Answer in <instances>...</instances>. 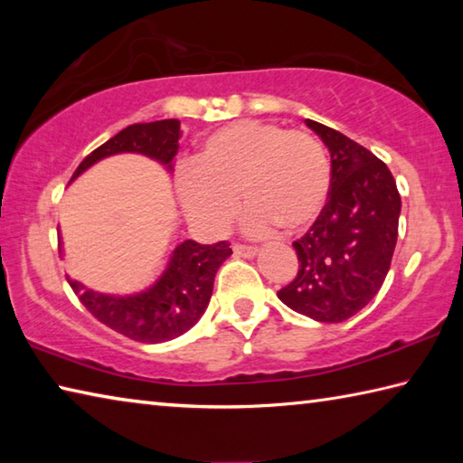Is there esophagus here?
I'll return each instance as SVG.
<instances>
[{
  "label": "esophagus",
  "mask_w": 463,
  "mask_h": 463,
  "mask_svg": "<svg viewBox=\"0 0 463 463\" xmlns=\"http://www.w3.org/2000/svg\"><path fill=\"white\" fill-rule=\"evenodd\" d=\"M232 250H234V255H239V257H253L257 253V247L245 245V242H234Z\"/></svg>",
  "instance_id": "obj_1"
}]
</instances>
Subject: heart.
Here are the masks:
<instances>
[{
  "mask_svg": "<svg viewBox=\"0 0 463 463\" xmlns=\"http://www.w3.org/2000/svg\"><path fill=\"white\" fill-rule=\"evenodd\" d=\"M328 187L331 161L312 132L257 120L213 132L177 175L185 214L208 232L226 231L237 198L249 208L250 232H300L325 208Z\"/></svg>",
  "mask_w": 463,
  "mask_h": 463,
  "instance_id": "1",
  "label": "heart"
}]
</instances>
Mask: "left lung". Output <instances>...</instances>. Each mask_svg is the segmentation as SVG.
Listing matches in <instances>:
<instances>
[{
	"mask_svg": "<svg viewBox=\"0 0 463 463\" xmlns=\"http://www.w3.org/2000/svg\"><path fill=\"white\" fill-rule=\"evenodd\" d=\"M331 151L325 208L292 242L296 278L278 298L318 323H343L378 294L398 239L401 194L386 163L355 140L307 120Z\"/></svg>",
	"mask_w": 463,
	"mask_h": 463,
	"instance_id": "8db88e82",
	"label": "left lung"
}]
</instances>
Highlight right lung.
<instances>
[{"mask_svg":"<svg viewBox=\"0 0 463 463\" xmlns=\"http://www.w3.org/2000/svg\"><path fill=\"white\" fill-rule=\"evenodd\" d=\"M179 128L182 122L174 118L130 124L85 156L71 179L96 161L116 153H143L171 169L182 137ZM229 255H232L229 241L214 245L184 241L175 247L165 273L143 294L104 296L71 279L69 286L101 325L132 341L163 343L184 335L198 323L213 296L216 271Z\"/></svg>","mask_w":463,"mask_h":463,"instance_id":"obj_1","label":"right lung"}]
</instances>
